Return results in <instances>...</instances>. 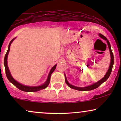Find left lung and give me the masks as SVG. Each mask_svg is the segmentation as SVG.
Segmentation results:
<instances>
[{"instance_id":"1","label":"left lung","mask_w":121,"mask_h":121,"mask_svg":"<svg viewBox=\"0 0 121 121\" xmlns=\"http://www.w3.org/2000/svg\"><path fill=\"white\" fill-rule=\"evenodd\" d=\"M99 36L101 38H102V39H105L107 41V44H108V48H109V50H110V55H111V63H110V67H109V68L108 69V71H107L106 74V75L104 76V77L103 78L101 79L100 80H99V82H96V83L92 84L91 85H90V86H86V87H77V86H73L72 85H71L68 82V81L67 80V78H66V77L65 75V83L67 84L68 85L69 87H70V88L72 89H75V90H79V91H87V90H94V89H96L97 87H98L99 86H100L101 85V84L103 83L104 82H105V81H106L107 80V79L108 78V77H110L111 73V72H112V67H113V63H114V58H113V53L112 52V50H111V45H110V42H109V41L108 39H107V38L105 37L104 35H102V34H99Z\"/></svg>"}]
</instances>
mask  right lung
<instances>
[{"mask_svg":"<svg viewBox=\"0 0 121 121\" xmlns=\"http://www.w3.org/2000/svg\"><path fill=\"white\" fill-rule=\"evenodd\" d=\"M15 39V38L13 39L12 40L10 41V43L9 44V47H8V49L7 51V52H6V53L5 54V58H4V66H5V69L6 75V77H7V78L8 79V80H9L10 82H11V83L14 84V85L17 88H18L19 89H20V90H21L22 91H25V92H35V91H38L42 90V89L46 88V87L48 86V85H49V82H50L51 74H52V73L54 72V70H55L57 65H54L53 67H52V68L51 69L50 72H49V75H48V76L47 80L46 82L45 83H44V84H43V85H42L39 86H28L22 85V84H21L20 83H19V82H16V81L12 77V76H11V74H10V71H9V68H8V67L7 58H8V54H9V52L10 51V45H11V43L13 42V41Z\"/></svg>","mask_w":121,"mask_h":121,"instance_id":"1","label":"right lung"}]
</instances>
